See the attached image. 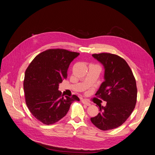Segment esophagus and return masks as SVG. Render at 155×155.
I'll use <instances>...</instances> for the list:
<instances>
[{"label":"esophagus","instance_id":"esophagus-1","mask_svg":"<svg viewBox=\"0 0 155 155\" xmlns=\"http://www.w3.org/2000/svg\"><path fill=\"white\" fill-rule=\"evenodd\" d=\"M81 101H82V103H83V104H86L87 106H90L91 105V103L89 102H88L87 101H86V100H85V99H82Z\"/></svg>","mask_w":155,"mask_h":155}]
</instances>
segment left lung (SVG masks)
<instances>
[{"label":"left lung","instance_id":"8db88e82","mask_svg":"<svg viewBox=\"0 0 155 155\" xmlns=\"http://www.w3.org/2000/svg\"><path fill=\"white\" fill-rule=\"evenodd\" d=\"M94 58L104 68V81L96 93L106 101L99 105L100 111L91 121L103 131L122 125L132 113L137 99V87L133 72L122 58L110 53L94 54Z\"/></svg>","mask_w":155,"mask_h":155}]
</instances>
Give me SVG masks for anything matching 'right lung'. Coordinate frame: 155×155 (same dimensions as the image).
I'll use <instances>...</instances> for the list:
<instances>
[{"label": "right lung", "instance_id": "add662e5", "mask_svg": "<svg viewBox=\"0 0 155 155\" xmlns=\"http://www.w3.org/2000/svg\"><path fill=\"white\" fill-rule=\"evenodd\" d=\"M79 53L62 49L45 51L32 60L25 72L24 90L30 112L44 124L56 123L68 112L70 106L79 98L63 97L59 83L67 78L71 62Z\"/></svg>", "mask_w": 155, "mask_h": 155}]
</instances>
